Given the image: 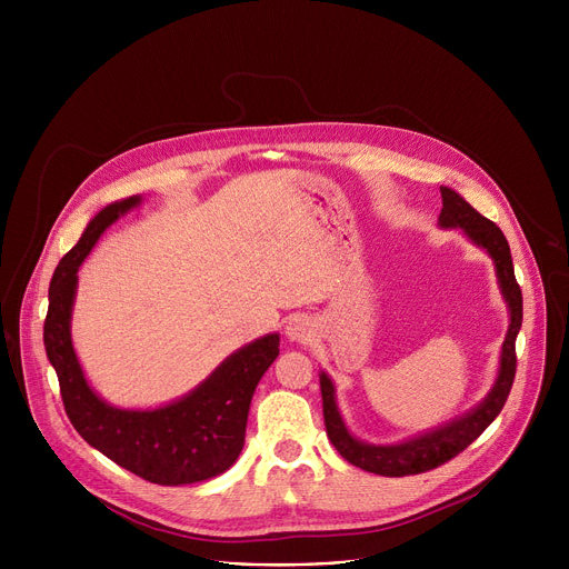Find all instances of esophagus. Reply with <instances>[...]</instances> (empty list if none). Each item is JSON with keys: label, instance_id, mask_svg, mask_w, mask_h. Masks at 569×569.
Here are the masks:
<instances>
[{"label": "esophagus", "instance_id": "1", "mask_svg": "<svg viewBox=\"0 0 569 569\" xmlns=\"http://www.w3.org/2000/svg\"><path fill=\"white\" fill-rule=\"evenodd\" d=\"M286 336L292 340V342H306L312 338V323L306 319V317H292L288 321L286 327Z\"/></svg>", "mask_w": 569, "mask_h": 569}]
</instances>
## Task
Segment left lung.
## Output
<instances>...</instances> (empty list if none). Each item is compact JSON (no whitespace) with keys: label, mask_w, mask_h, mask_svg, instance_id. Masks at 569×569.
Instances as JSON below:
<instances>
[{"label":"left lung","mask_w":569,"mask_h":569,"mask_svg":"<svg viewBox=\"0 0 569 569\" xmlns=\"http://www.w3.org/2000/svg\"><path fill=\"white\" fill-rule=\"evenodd\" d=\"M443 209L439 216L441 227H459L463 233L475 242V246L483 248L491 254L498 272V283L505 295V301L509 306L511 323L502 345L500 356V371L493 389L489 391L477 408L461 419H455L448 426H441L432 432H426L421 437H415L410 441L393 443V446H371L365 441H358L345 426L338 405H336V387L331 378L321 371L319 387H321V402H323V423H327V435L336 450L353 466L385 475V477H405V475H419L428 472L452 457H457L461 450H466L486 428H489L496 417L502 412L505 402L509 398V391L513 387L516 378V338L522 327V292L516 281L513 261L509 242L502 233V229L483 218L479 211H475L459 193H455L448 187H441Z\"/></svg>","instance_id":"left-lung-1"}]
</instances>
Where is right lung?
Wrapping results in <instances>:
<instances>
[{"label":"right lung","instance_id":"obj_1","mask_svg":"<svg viewBox=\"0 0 569 569\" xmlns=\"http://www.w3.org/2000/svg\"><path fill=\"white\" fill-rule=\"evenodd\" d=\"M139 200L132 196L101 209L58 263L49 286L44 349L58 373L64 412L92 448L146 481L196 483L224 472L238 459L250 402L279 356V336L270 333L238 349L202 385L164 408L119 410L99 398L78 365L69 333L76 272L101 233Z\"/></svg>","mask_w":569,"mask_h":569}]
</instances>
